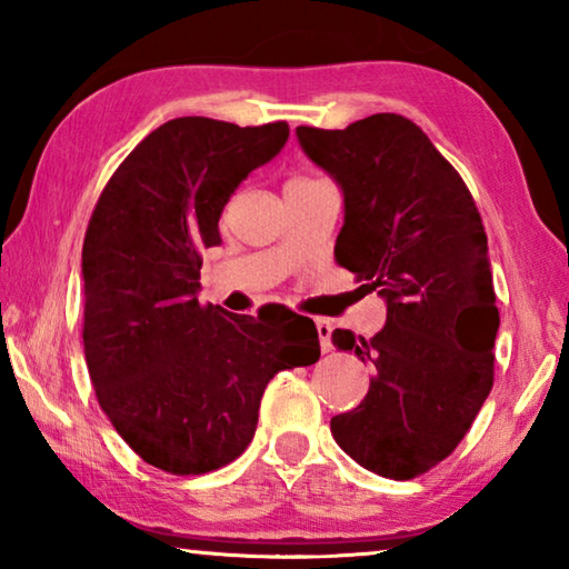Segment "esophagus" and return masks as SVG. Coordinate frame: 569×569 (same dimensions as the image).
<instances>
[{
  "label": "esophagus",
  "mask_w": 569,
  "mask_h": 569,
  "mask_svg": "<svg viewBox=\"0 0 569 569\" xmlns=\"http://www.w3.org/2000/svg\"><path fill=\"white\" fill-rule=\"evenodd\" d=\"M316 331H319L321 351L329 353L333 349V343H331V323L326 321V319H316Z\"/></svg>",
  "instance_id": "1"
}]
</instances>
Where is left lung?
<instances>
[{"label": "left lung", "mask_w": 569, "mask_h": 569, "mask_svg": "<svg viewBox=\"0 0 569 569\" xmlns=\"http://www.w3.org/2000/svg\"><path fill=\"white\" fill-rule=\"evenodd\" d=\"M296 134L343 190L336 263L387 298L373 339L331 336L373 366L366 397L331 419V435L373 475L413 479L457 449L495 383L499 311L481 216L455 166L403 114Z\"/></svg>", "instance_id": "1"}]
</instances>
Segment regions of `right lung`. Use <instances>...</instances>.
Wrapping results in <instances>:
<instances>
[{
  "mask_svg": "<svg viewBox=\"0 0 569 569\" xmlns=\"http://www.w3.org/2000/svg\"><path fill=\"white\" fill-rule=\"evenodd\" d=\"M288 122L238 128L176 118L112 172L82 246V343L102 411L142 461L206 475L243 455L266 383L319 361L311 319L238 316L200 303V250L250 170L276 158Z\"/></svg>",
  "mask_w": 569,
  "mask_h": 569,
  "instance_id": "obj_1",
  "label": "right lung"
}]
</instances>
